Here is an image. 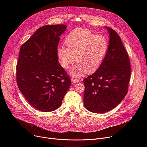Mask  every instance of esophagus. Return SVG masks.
<instances>
[{"label": "esophagus", "mask_w": 147, "mask_h": 147, "mask_svg": "<svg viewBox=\"0 0 147 147\" xmlns=\"http://www.w3.org/2000/svg\"><path fill=\"white\" fill-rule=\"evenodd\" d=\"M80 81V80L78 78H71V82L73 83H76V82H78Z\"/></svg>", "instance_id": "1"}]
</instances>
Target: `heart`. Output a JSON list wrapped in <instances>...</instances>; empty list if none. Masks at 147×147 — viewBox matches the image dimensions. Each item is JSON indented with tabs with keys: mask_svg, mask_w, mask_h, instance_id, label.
Segmentation results:
<instances>
[{
	"mask_svg": "<svg viewBox=\"0 0 147 147\" xmlns=\"http://www.w3.org/2000/svg\"><path fill=\"white\" fill-rule=\"evenodd\" d=\"M65 44L67 48H58L57 58L63 68L68 69L76 61V57L77 63L69 70V74L76 78L82 76L86 70L88 73L96 70L108 48V42L103 36L95 35L88 30L81 28L70 32Z\"/></svg>",
	"mask_w": 147,
	"mask_h": 147,
	"instance_id": "obj_1",
	"label": "heart"
}]
</instances>
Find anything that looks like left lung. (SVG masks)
<instances>
[{"mask_svg": "<svg viewBox=\"0 0 147 147\" xmlns=\"http://www.w3.org/2000/svg\"><path fill=\"white\" fill-rule=\"evenodd\" d=\"M109 34L107 54L98 70L84 80V105L89 111L103 113L111 111L127 93L131 67L129 57L119 35L104 27Z\"/></svg>", "mask_w": 147, "mask_h": 147, "instance_id": "left-lung-1", "label": "left lung"}]
</instances>
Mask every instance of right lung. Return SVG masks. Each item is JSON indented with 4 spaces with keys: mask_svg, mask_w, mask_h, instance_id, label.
<instances>
[{
    "mask_svg": "<svg viewBox=\"0 0 147 147\" xmlns=\"http://www.w3.org/2000/svg\"><path fill=\"white\" fill-rule=\"evenodd\" d=\"M64 24L38 29L20 48L17 65V82L28 103L42 112L59 108L71 86V80L57 58L60 36Z\"/></svg>",
    "mask_w": 147,
    "mask_h": 147,
    "instance_id": "obj_1",
    "label": "right lung"
}]
</instances>
